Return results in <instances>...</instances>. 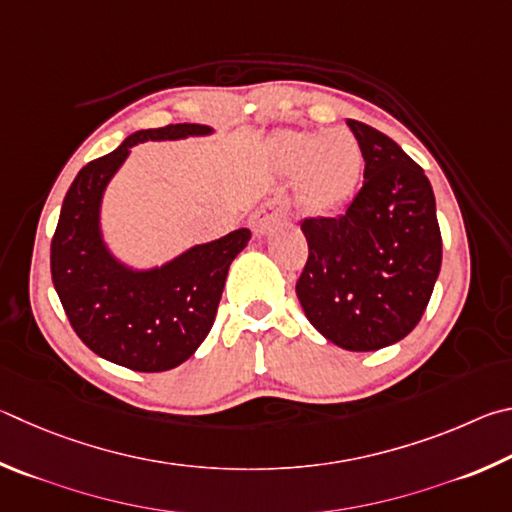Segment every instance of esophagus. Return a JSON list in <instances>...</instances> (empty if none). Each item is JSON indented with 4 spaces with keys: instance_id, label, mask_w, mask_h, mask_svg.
<instances>
[{
    "instance_id": "obj_1",
    "label": "esophagus",
    "mask_w": 512,
    "mask_h": 512,
    "mask_svg": "<svg viewBox=\"0 0 512 512\" xmlns=\"http://www.w3.org/2000/svg\"><path fill=\"white\" fill-rule=\"evenodd\" d=\"M288 215H290L288 200H283V197H270V200H265L254 211V215H251V227L256 229V233H265L274 222L288 218Z\"/></svg>"
}]
</instances>
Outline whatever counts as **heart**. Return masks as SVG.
Here are the masks:
<instances>
[{
  "label": "heart",
  "mask_w": 512,
  "mask_h": 512,
  "mask_svg": "<svg viewBox=\"0 0 512 512\" xmlns=\"http://www.w3.org/2000/svg\"><path fill=\"white\" fill-rule=\"evenodd\" d=\"M279 157L288 170H301V195L312 209L344 202L362 170L360 143L346 128L285 132Z\"/></svg>",
  "instance_id": "b5f03b06"
}]
</instances>
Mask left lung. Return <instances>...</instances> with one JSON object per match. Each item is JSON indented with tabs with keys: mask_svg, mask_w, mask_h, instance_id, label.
Wrapping results in <instances>:
<instances>
[{
	"mask_svg": "<svg viewBox=\"0 0 512 512\" xmlns=\"http://www.w3.org/2000/svg\"><path fill=\"white\" fill-rule=\"evenodd\" d=\"M364 184L335 218L301 222L308 261L297 297L312 326L346 351H378L418 326L441 272L432 184L387 134L348 119Z\"/></svg>",
	"mask_w": 512,
	"mask_h": 512,
	"instance_id": "1",
	"label": "left lung"
}]
</instances>
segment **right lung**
I'll return each mask as SVG.
<instances>
[{
  "label": "right lung",
  "instance_id": "right-lung-1",
  "mask_svg": "<svg viewBox=\"0 0 512 512\" xmlns=\"http://www.w3.org/2000/svg\"><path fill=\"white\" fill-rule=\"evenodd\" d=\"M211 132L175 123L130 134L110 155L80 168L62 202L51 238V279L74 333L103 360L139 373L175 369L191 357L213 326L233 258L249 229H236L188 249L159 270L132 272L107 254L98 233L105 184L143 141Z\"/></svg>",
  "mask_w": 512,
  "mask_h": 512
}]
</instances>
